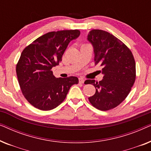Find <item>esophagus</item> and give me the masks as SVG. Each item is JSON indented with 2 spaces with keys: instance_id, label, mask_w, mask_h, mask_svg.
Masks as SVG:
<instances>
[{
  "instance_id": "obj_1",
  "label": "esophagus",
  "mask_w": 151,
  "mask_h": 151,
  "mask_svg": "<svg viewBox=\"0 0 151 151\" xmlns=\"http://www.w3.org/2000/svg\"><path fill=\"white\" fill-rule=\"evenodd\" d=\"M79 82H80V83L83 84L84 82V80L82 78H79Z\"/></svg>"
}]
</instances>
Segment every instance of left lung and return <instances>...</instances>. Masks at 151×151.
<instances>
[{"label": "left lung", "mask_w": 151, "mask_h": 151, "mask_svg": "<svg viewBox=\"0 0 151 151\" xmlns=\"http://www.w3.org/2000/svg\"><path fill=\"white\" fill-rule=\"evenodd\" d=\"M87 40L93 47L95 65L102 67L100 82L86 80L96 93L88 98L93 106L101 111L112 109L123 102L135 80V62L131 50L118 38L100 29L90 31Z\"/></svg>", "instance_id": "8db88e82"}]
</instances>
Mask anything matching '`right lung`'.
I'll return each mask as SVG.
<instances>
[{"label":"right lung","instance_id":"right-lung-1","mask_svg":"<svg viewBox=\"0 0 151 151\" xmlns=\"http://www.w3.org/2000/svg\"><path fill=\"white\" fill-rule=\"evenodd\" d=\"M80 34L78 29L49 32L22 51L16 73L22 94L32 106L42 111L55 109L78 83L74 76L56 78L51 69L59 65L69 43Z\"/></svg>","mask_w":151,"mask_h":151}]
</instances>
